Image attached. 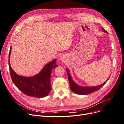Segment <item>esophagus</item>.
<instances>
[{
	"label": "esophagus",
	"instance_id": "34e87169",
	"mask_svg": "<svg viewBox=\"0 0 124 124\" xmlns=\"http://www.w3.org/2000/svg\"><path fill=\"white\" fill-rule=\"evenodd\" d=\"M59 61H61V62H64L66 60V58L65 56L64 55H62L59 56Z\"/></svg>",
	"mask_w": 124,
	"mask_h": 124
}]
</instances>
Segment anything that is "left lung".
I'll return each instance as SVG.
<instances>
[{"label":"left lung","mask_w":124,"mask_h":124,"mask_svg":"<svg viewBox=\"0 0 124 124\" xmlns=\"http://www.w3.org/2000/svg\"><path fill=\"white\" fill-rule=\"evenodd\" d=\"M102 30L105 33H108L106 30H104L103 28H102ZM66 71H67V74H68V80L69 82L70 87L71 90L74 93H77V94L81 95H85L89 94V93H91L93 92L98 91V90L100 89L101 87H102V86L106 83V82L108 81V80L109 79V78H108V79L106 80V82H104L103 83L96 86H83L78 85L74 81L70 73V71L68 70V68L66 69Z\"/></svg>","instance_id":"1"}]
</instances>
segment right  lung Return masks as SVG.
<instances>
[{"instance_id":"add662e5","label":"right lung","mask_w":124,"mask_h":124,"mask_svg":"<svg viewBox=\"0 0 124 124\" xmlns=\"http://www.w3.org/2000/svg\"><path fill=\"white\" fill-rule=\"evenodd\" d=\"M10 48L9 54V67L10 76L14 85L24 94L36 98L46 97L51 91V75L52 71L58 66L56 59L45 65L40 72L31 77H24L16 74L10 65Z\"/></svg>"}]
</instances>
